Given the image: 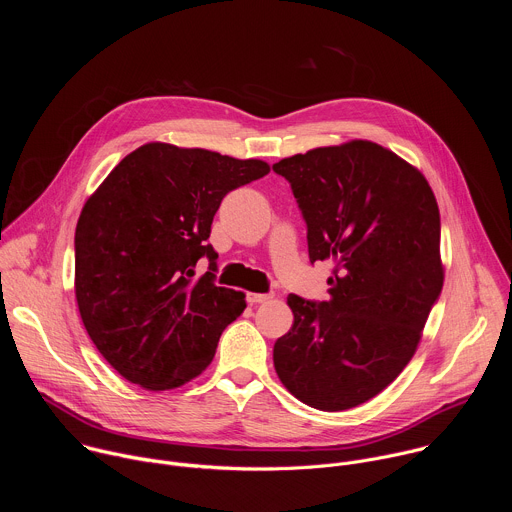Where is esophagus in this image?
I'll list each match as a JSON object with an SVG mask.
<instances>
[{
  "mask_svg": "<svg viewBox=\"0 0 512 512\" xmlns=\"http://www.w3.org/2000/svg\"><path fill=\"white\" fill-rule=\"evenodd\" d=\"M273 296L271 294H247V302L253 306V304H265L269 302Z\"/></svg>",
  "mask_w": 512,
  "mask_h": 512,
  "instance_id": "obj_1",
  "label": "esophagus"
}]
</instances>
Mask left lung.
Instances as JSON below:
<instances>
[{"label": "left lung", "instance_id": "8db88e82", "mask_svg": "<svg viewBox=\"0 0 512 512\" xmlns=\"http://www.w3.org/2000/svg\"><path fill=\"white\" fill-rule=\"evenodd\" d=\"M308 225L310 261H332L328 302L289 294L294 326L277 338L283 387L320 411L387 389L417 350L442 294L440 208L425 176L367 139L273 164Z\"/></svg>", "mask_w": 512, "mask_h": 512}]
</instances>
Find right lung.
I'll return each mask as SVG.
<instances>
[{
    "instance_id": "right-lung-1",
    "label": "right lung",
    "mask_w": 512,
    "mask_h": 512,
    "mask_svg": "<svg viewBox=\"0 0 512 512\" xmlns=\"http://www.w3.org/2000/svg\"><path fill=\"white\" fill-rule=\"evenodd\" d=\"M269 174L261 160L152 141L125 156L89 196L75 233L83 324L111 367L148 391L198 377L245 294L214 283L206 243L223 198ZM211 271L195 277L198 258Z\"/></svg>"
}]
</instances>
